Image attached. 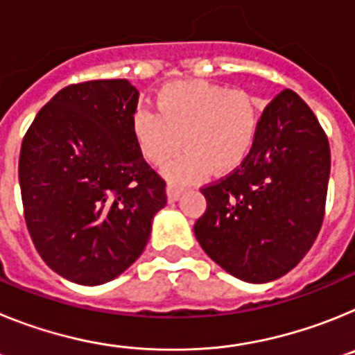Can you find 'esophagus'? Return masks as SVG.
Listing matches in <instances>:
<instances>
[{
	"mask_svg": "<svg viewBox=\"0 0 355 355\" xmlns=\"http://www.w3.org/2000/svg\"><path fill=\"white\" fill-rule=\"evenodd\" d=\"M184 192V188L180 187V184L175 183H168L167 184V197L171 202H174V200H178L181 197V193Z\"/></svg>",
	"mask_w": 355,
	"mask_h": 355,
	"instance_id": "esophagus-1",
	"label": "esophagus"
}]
</instances>
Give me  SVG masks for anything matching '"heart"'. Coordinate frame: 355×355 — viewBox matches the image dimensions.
I'll use <instances>...</instances> for the list:
<instances>
[{
	"instance_id": "obj_1",
	"label": "heart",
	"mask_w": 355,
	"mask_h": 355,
	"mask_svg": "<svg viewBox=\"0 0 355 355\" xmlns=\"http://www.w3.org/2000/svg\"><path fill=\"white\" fill-rule=\"evenodd\" d=\"M156 112L139 110L131 133L144 158L162 167L183 147V156L167 168L175 181L233 172L252 149L259 130V106L245 90H227L205 80L163 85L155 96Z\"/></svg>"
}]
</instances>
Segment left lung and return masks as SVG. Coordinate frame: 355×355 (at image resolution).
Segmentation results:
<instances>
[{
    "label": "left lung",
    "mask_w": 355,
    "mask_h": 355,
    "mask_svg": "<svg viewBox=\"0 0 355 355\" xmlns=\"http://www.w3.org/2000/svg\"><path fill=\"white\" fill-rule=\"evenodd\" d=\"M331 149L311 108L293 90L266 105L256 142L240 167L200 188L197 241L225 272L268 283L299 265L325 213Z\"/></svg>",
    "instance_id": "8db88e82"
}]
</instances>
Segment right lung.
Returning <instances> with one entry per match:
<instances>
[{
    "mask_svg": "<svg viewBox=\"0 0 355 355\" xmlns=\"http://www.w3.org/2000/svg\"><path fill=\"white\" fill-rule=\"evenodd\" d=\"M139 90L128 80L69 85L31 122L19 156L24 220L46 265L96 286L146 249L165 181L131 133Z\"/></svg>",
    "mask_w": 355,
    "mask_h": 355,
    "instance_id": "1",
    "label": "right lung"
}]
</instances>
